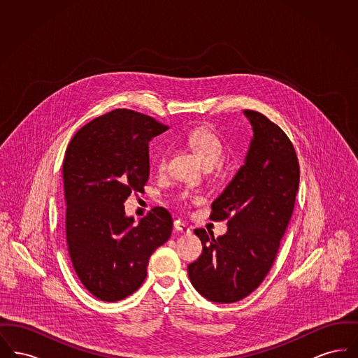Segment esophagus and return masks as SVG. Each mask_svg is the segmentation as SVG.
<instances>
[{
    "label": "esophagus",
    "instance_id": "1",
    "mask_svg": "<svg viewBox=\"0 0 358 358\" xmlns=\"http://www.w3.org/2000/svg\"><path fill=\"white\" fill-rule=\"evenodd\" d=\"M174 229L180 234H184V235H189L190 234V228L185 225V224H181V222H176L174 224Z\"/></svg>",
    "mask_w": 358,
    "mask_h": 358
}]
</instances>
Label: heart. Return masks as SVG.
Instances as JSON below:
<instances>
[{
	"label": "heart",
	"mask_w": 358,
	"mask_h": 358,
	"mask_svg": "<svg viewBox=\"0 0 358 358\" xmlns=\"http://www.w3.org/2000/svg\"><path fill=\"white\" fill-rule=\"evenodd\" d=\"M189 148L200 157L205 166H213L222 159L224 148L220 138L208 127H196L187 133ZM168 164V150H164L157 158L159 171H165Z\"/></svg>",
	"instance_id": "heart-1"
}]
</instances>
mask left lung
Here are the masks:
<instances>
[{
	"mask_svg": "<svg viewBox=\"0 0 358 358\" xmlns=\"http://www.w3.org/2000/svg\"><path fill=\"white\" fill-rule=\"evenodd\" d=\"M243 114L254 136L243 166L212 203L210 219H228L227 234L215 238L203 228L194 229L203 254L187 266L193 287L216 303L238 302L263 282L299 187V164L289 136L260 113Z\"/></svg>",
	"mask_w": 358,
	"mask_h": 358,
	"instance_id": "1",
	"label": "left lung"
}]
</instances>
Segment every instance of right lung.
Here are the masks:
<instances>
[{
    "label": "right lung",
    "instance_id": "right-lung-1",
    "mask_svg": "<svg viewBox=\"0 0 358 358\" xmlns=\"http://www.w3.org/2000/svg\"><path fill=\"white\" fill-rule=\"evenodd\" d=\"M168 127L130 110H114L82 127L63 164L69 257L94 296L117 302L146 278L149 259L171 235L161 206L134 224L124 212L131 192L148 182L149 142Z\"/></svg>",
    "mask_w": 358,
    "mask_h": 358
}]
</instances>
